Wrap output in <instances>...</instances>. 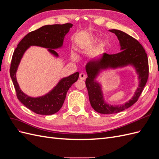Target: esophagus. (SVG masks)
Segmentation results:
<instances>
[{"instance_id": "esophagus-1", "label": "esophagus", "mask_w": 159, "mask_h": 159, "mask_svg": "<svg viewBox=\"0 0 159 159\" xmlns=\"http://www.w3.org/2000/svg\"><path fill=\"white\" fill-rule=\"evenodd\" d=\"M86 78V75L84 73H81L80 74V80H85Z\"/></svg>"}]
</instances>
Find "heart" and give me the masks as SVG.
Returning <instances> with one entry per match:
<instances>
[{"label":"heart","mask_w":159,"mask_h":159,"mask_svg":"<svg viewBox=\"0 0 159 159\" xmlns=\"http://www.w3.org/2000/svg\"><path fill=\"white\" fill-rule=\"evenodd\" d=\"M97 39H98V37L94 34H86L84 36V41L85 42L90 43V44L91 43L95 42L96 40H97ZM105 46V42L103 40H100L98 43V47L99 49H102ZM72 57H73L74 59L77 58V56L74 54V53L72 54Z\"/></svg>","instance_id":"1"}]
</instances>
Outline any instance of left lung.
I'll return each instance as SVG.
<instances>
[{
	"instance_id": "obj_1",
	"label": "left lung",
	"mask_w": 159,
	"mask_h": 159,
	"mask_svg": "<svg viewBox=\"0 0 159 159\" xmlns=\"http://www.w3.org/2000/svg\"><path fill=\"white\" fill-rule=\"evenodd\" d=\"M119 41L121 52L115 54L103 53L99 58L89 61L85 66L88 78L85 80L91 107L98 113L113 114L121 112L137 102L145 88L148 77V62L147 53L136 39L123 31L112 29ZM128 65L136 70L138 76L139 86L132 98L121 105H111L104 99L102 86L96 80L103 70L122 68Z\"/></svg>"
}]
</instances>
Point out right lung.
<instances>
[{
  "instance_id": "1",
  "label": "right lung",
  "mask_w": 159,
  "mask_h": 159,
  "mask_svg": "<svg viewBox=\"0 0 159 159\" xmlns=\"http://www.w3.org/2000/svg\"><path fill=\"white\" fill-rule=\"evenodd\" d=\"M73 25H46L28 33L19 42L14 50L11 61L10 74L15 88L18 100L25 107L37 114L48 115L57 113L64 104L69 88L78 80L79 72L61 78L57 85L46 94L34 98L25 94L20 88L17 80L16 71L20 62L26 51L30 46H39L47 48L52 55L58 57L55 50L61 48L63 46L66 35Z\"/></svg>"
}]
</instances>
